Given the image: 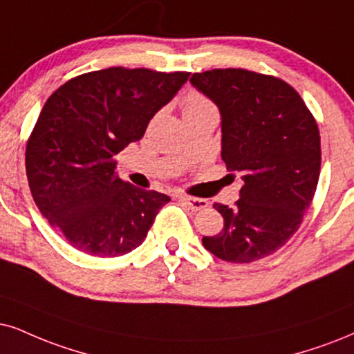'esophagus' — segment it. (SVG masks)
I'll return each instance as SVG.
<instances>
[{"label": "esophagus", "mask_w": 354, "mask_h": 354, "mask_svg": "<svg viewBox=\"0 0 354 354\" xmlns=\"http://www.w3.org/2000/svg\"><path fill=\"white\" fill-rule=\"evenodd\" d=\"M181 203H185L187 207L192 210H203L209 205V203L205 199L201 198H192V196H180Z\"/></svg>", "instance_id": "obj_1"}]
</instances>
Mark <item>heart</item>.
<instances>
[{"instance_id":"b5f03b06","label":"heart","mask_w":354,"mask_h":354,"mask_svg":"<svg viewBox=\"0 0 354 354\" xmlns=\"http://www.w3.org/2000/svg\"><path fill=\"white\" fill-rule=\"evenodd\" d=\"M209 111H216L212 101L207 100L201 93H189L186 95L185 102H183V113L187 114H201V113H209Z\"/></svg>"}]
</instances>
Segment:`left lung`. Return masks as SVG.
Masks as SVG:
<instances>
[{"mask_svg": "<svg viewBox=\"0 0 354 354\" xmlns=\"http://www.w3.org/2000/svg\"><path fill=\"white\" fill-rule=\"evenodd\" d=\"M191 84L218 107L222 160L241 174L234 207L216 203L223 229L205 250L230 263L270 257L296 234L320 174V136L299 93L241 68L194 73Z\"/></svg>", "mask_w": 354, "mask_h": 354, "instance_id": "left-lung-1", "label": "left lung"}]
</instances>
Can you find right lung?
<instances>
[{"label": "right lung", "mask_w": 354, "mask_h": 354, "mask_svg": "<svg viewBox=\"0 0 354 354\" xmlns=\"http://www.w3.org/2000/svg\"><path fill=\"white\" fill-rule=\"evenodd\" d=\"M187 78L113 66L70 80L44 104L26 171L40 214L71 247L115 258L144 243L169 198L120 180L114 156L144 137Z\"/></svg>", "instance_id": "add662e5"}]
</instances>
